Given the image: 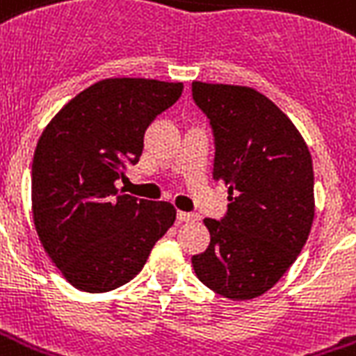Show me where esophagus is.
<instances>
[{
	"mask_svg": "<svg viewBox=\"0 0 356 356\" xmlns=\"http://www.w3.org/2000/svg\"><path fill=\"white\" fill-rule=\"evenodd\" d=\"M177 220L179 222L197 220V216H196V214H192V213H184V211H179V213H177Z\"/></svg>",
	"mask_w": 356,
	"mask_h": 356,
	"instance_id": "obj_1",
	"label": "esophagus"
}]
</instances>
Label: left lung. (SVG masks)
I'll list each match as a JSON object with an SVG mask.
<instances>
[{"instance_id": "obj_1", "label": "left lung", "mask_w": 356, "mask_h": 356, "mask_svg": "<svg viewBox=\"0 0 356 356\" xmlns=\"http://www.w3.org/2000/svg\"><path fill=\"white\" fill-rule=\"evenodd\" d=\"M192 97L213 127V179L229 200L222 220H203L211 244L192 267L214 293L250 300L286 275L308 241L316 213L310 151L257 89L194 81Z\"/></svg>"}]
</instances>
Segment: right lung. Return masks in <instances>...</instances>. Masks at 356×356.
<instances>
[{"instance_id":"right-lung-1","label":"right lung","mask_w":356,"mask_h":356,"mask_svg":"<svg viewBox=\"0 0 356 356\" xmlns=\"http://www.w3.org/2000/svg\"><path fill=\"white\" fill-rule=\"evenodd\" d=\"M181 93V81L106 78L42 130L31 168L35 229L76 289L104 293L130 282L173 226L172 203L121 194L115 181L140 160L147 127Z\"/></svg>"}]
</instances>
